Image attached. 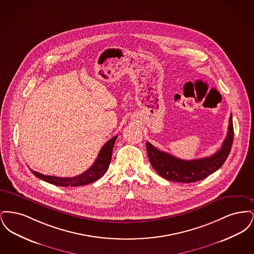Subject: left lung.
<instances>
[{
	"instance_id": "obj_1",
	"label": "left lung",
	"mask_w": 254,
	"mask_h": 254,
	"mask_svg": "<svg viewBox=\"0 0 254 254\" xmlns=\"http://www.w3.org/2000/svg\"><path fill=\"white\" fill-rule=\"evenodd\" d=\"M233 133L232 115L230 114L227 137L221 148L209 157L190 161L182 160L161 151L149 142L146 143V152L152 168L161 177L169 181L193 183L205 179L223 166L230 154Z\"/></svg>"
}]
</instances>
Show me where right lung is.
Returning a JSON list of instances; mask_svg holds the SVG:
<instances>
[{
  "instance_id": "obj_1",
  "label": "right lung",
  "mask_w": 254,
  "mask_h": 254,
  "mask_svg": "<svg viewBox=\"0 0 254 254\" xmlns=\"http://www.w3.org/2000/svg\"><path fill=\"white\" fill-rule=\"evenodd\" d=\"M117 137L118 136H114L103 145L93 165L80 175L74 177H56L44 175L32 169L30 170L39 179L58 187H80L88 185L100 179L109 169L112 156V149Z\"/></svg>"
}]
</instances>
